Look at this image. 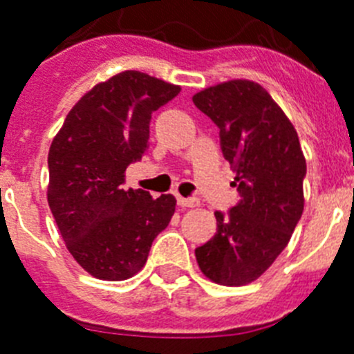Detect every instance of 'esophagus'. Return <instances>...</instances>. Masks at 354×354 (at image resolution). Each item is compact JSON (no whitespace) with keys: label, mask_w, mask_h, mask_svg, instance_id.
<instances>
[{"label":"esophagus","mask_w":354,"mask_h":354,"mask_svg":"<svg viewBox=\"0 0 354 354\" xmlns=\"http://www.w3.org/2000/svg\"><path fill=\"white\" fill-rule=\"evenodd\" d=\"M177 204L180 208H195L198 206V198L195 197H177Z\"/></svg>","instance_id":"esophagus-1"}]
</instances>
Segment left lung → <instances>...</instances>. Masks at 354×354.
Masks as SVG:
<instances>
[{
    "label": "left lung",
    "instance_id": "left-lung-1",
    "mask_svg": "<svg viewBox=\"0 0 354 354\" xmlns=\"http://www.w3.org/2000/svg\"><path fill=\"white\" fill-rule=\"evenodd\" d=\"M218 128L235 170L239 203L215 212L217 233L195 250L198 268L223 286L250 284L288 246L304 212L306 159L293 124L261 84L235 79L194 95Z\"/></svg>",
    "mask_w": 354,
    "mask_h": 354
}]
</instances>
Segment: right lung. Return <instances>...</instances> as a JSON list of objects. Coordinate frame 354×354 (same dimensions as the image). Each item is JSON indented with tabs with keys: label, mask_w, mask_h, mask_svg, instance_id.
<instances>
[{
	"label": "right lung",
	"mask_w": 354,
	"mask_h": 354,
	"mask_svg": "<svg viewBox=\"0 0 354 354\" xmlns=\"http://www.w3.org/2000/svg\"><path fill=\"white\" fill-rule=\"evenodd\" d=\"M179 92L142 72H121L79 99L52 141L48 206L72 257L95 279L136 275L170 224L174 195L124 189V171L148 150L151 112Z\"/></svg>",
	"instance_id": "add662e5"
}]
</instances>
